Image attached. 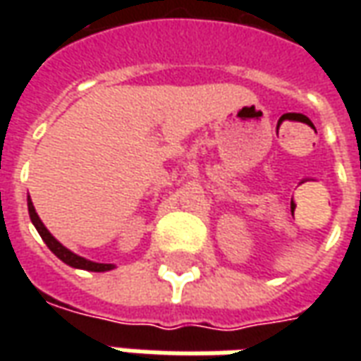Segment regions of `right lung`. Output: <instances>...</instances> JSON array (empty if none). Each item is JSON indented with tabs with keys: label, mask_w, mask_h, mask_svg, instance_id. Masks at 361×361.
Returning <instances> with one entry per match:
<instances>
[{
	"label": "right lung",
	"mask_w": 361,
	"mask_h": 361,
	"mask_svg": "<svg viewBox=\"0 0 361 361\" xmlns=\"http://www.w3.org/2000/svg\"><path fill=\"white\" fill-rule=\"evenodd\" d=\"M27 204H28V214H30V220H32V224L38 230V234L44 240V243L50 247V251L56 255L58 259H61L66 265L73 267V269H82V271H90V272H106L111 271V269H116V265H110V263H94V261H89V259L81 257V255H77L71 250H67L63 243H59L54 235L50 234V230L44 226V222L38 216V212H36L35 204L30 201V197H27Z\"/></svg>",
	"instance_id": "1"
}]
</instances>
